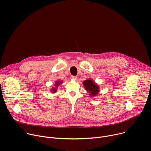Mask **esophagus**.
Masks as SVG:
<instances>
[{
  "label": "esophagus",
  "instance_id": "obj_1",
  "mask_svg": "<svg viewBox=\"0 0 151 151\" xmlns=\"http://www.w3.org/2000/svg\"><path fill=\"white\" fill-rule=\"evenodd\" d=\"M70 78H71L72 79H73V80H76L77 76H70Z\"/></svg>",
  "mask_w": 151,
  "mask_h": 151
}]
</instances>
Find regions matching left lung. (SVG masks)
<instances>
[{
    "mask_svg": "<svg viewBox=\"0 0 151 151\" xmlns=\"http://www.w3.org/2000/svg\"><path fill=\"white\" fill-rule=\"evenodd\" d=\"M83 85L87 91H89L91 95V96H95L99 92V88L98 86L90 79L85 81L83 82Z\"/></svg>",
    "mask_w": 151,
    "mask_h": 151,
    "instance_id": "left-lung-1",
    "label": "left lung"
}]
</instances>
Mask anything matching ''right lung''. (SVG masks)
Returning <instances> with one entry per match:
<instances>
[{
    "label": "right lung",
    "instance_id": "obj_1",
    "mask_svg": "<svg viewBox=\"0 0 151 151\" xmlns=\"http://www.w3.org/2000/svg\"><path fill=\"white\" fill-rule=\"evenodd\" d=\"M60 82L62 83L61 81V82H60V81H57V82H56V83H55V85H56V86H58L59 84H60ZM52 91L55 92V91H56V89H53V90H52Z\"/></svg>",
    "mask_w": 151,
    "mask_h": 151
}]
</instances>
